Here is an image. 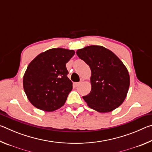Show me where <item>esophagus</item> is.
Masks as SVG:
<instances>
[{
    "mask_svg": "<svg viewBox=\"0 0 152 152\" xmlns=\"http://www.w3.org/2000/svg\"><path fill=\"white\" fill-rule=\"evenodd\" d=\"M80 82H74V83L73 84V85L74 87H75V88H77V87L80 85Z\"/></svg>",
    "mask_w": 152,
    "mask_h": 152,
    "instance_id": "1",
    "label": "esophagus"
}]
</instances>
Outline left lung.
Masks as SVG:
<instances>
[{"label":"left lung","instance_id":"8db88e82","mask_svg":"<svg viewBox=\"0 0 152 152\" xmlns=\"http://www.w3.org/2000/svg\"><path fill=\"white\" fill-rule=\"evenodd\" d=\"M76 54L91 70V91L82 96L91 109L100 113L112 111L121 104L130 84L127 69L120 59L102 46L91 45Z\"/></svg>","mask_w":152,"mask_h":152}]
</instances>
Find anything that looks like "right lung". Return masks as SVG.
<instances>
[{
	"label": "right lung",
	"instance_id": "right-lung-1",
	"mask_svg": "<svg viewBox=\"0 0 152 152\" xmlns=\"http://www.w3.org/2000/svg\"><path fill=\"white\" fill-rule=\"evenodd\" d=\"M74 53L66 49H51L29 64L23 76V88L33 106L51 112L64 104L72 89L66 64Z\"/></svg>",
	"mask_w": 152,
	"mask_h": 152
}]
</instances>
